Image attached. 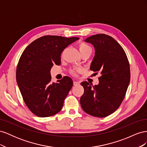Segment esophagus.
Masks as SVG:
<instances>
[{
	"label": "esophagus",
	"mask_w": 147,
	"mask_h": 147,
	"mask_svg": "<svg viewBox=\"0 0 147 147\" xmlns=\"http://www.w3.org/2000/svg\"><path fill=\"white\" fill-rule=\"evenodd\" d=\"M79 84H80V82H76V81L74 82V86H77V85H79Z\"/></svg>",
	"instance_id": "34e87169"
}]
</instances>
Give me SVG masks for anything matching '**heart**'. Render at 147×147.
I'll return each instance as SVG.
<instances>
[{
  "label": "heart",
  "instance_id": "obj_1",
  "mask_svg": "<svg viewBox=\"0 0 147 147\" xmlns=\"http://www.w3.org/2000/svg\"><path fill=\"white\" fill-rule=\"evenodd\" d=\"M78 49L79 51L80 52V53H86V52H90L91 53V47L88 45L87 44L84 43H80L78 45ZM82 70L81 69H76L74 70H72V73L75 74V72H80Z\"/></svg>",
  "mask_w": 147,
  "mask_h": 147
}]
</instances>
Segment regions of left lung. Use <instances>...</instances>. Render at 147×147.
Here are the masks:
<instances>
[{"mask_svg":"<svg viewBox=\"0 0 147 147\" xmlns=\"http://www.w3.org/2000/svg\"><path fill=\"white\" fill-rule=\"evenodd\" d=\"M90 43L95 55L90 69L100 72L99 84H81L84 93L80 101L83 110L93 117H107L117 110L130 82L129 64L121 46L109 35L96 34L84 40Z\"/></svg>","mask_w":147,"mask_h":147,"instance_id":"obj_1","label":"left lung"}]
</instances>
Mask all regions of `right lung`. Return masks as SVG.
I'll return each instance as SVG.
<instances>
[{"instance_id": "add662e5", "label": "right lung", "mask_w": 147, "mask_h": 147, "mask_svg": "<svg viewBox=\"0 0 147 147\" xmlns=\"http://www.w3.org/2000/svg\"><path fill=\"white\" fill-rule=\"evenodd\" d=\"M78 37L57 35L40 37L26 47L16 68V82L25 104L34 114L48 117L58 113L73 86V81L64 77L51 82L52 66L61 64V54Z\"/></svg>"}]
</instances>
